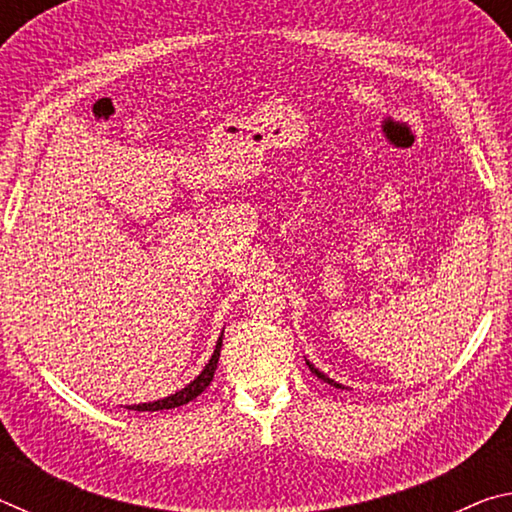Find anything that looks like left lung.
<instances>
[{"instance_id": "8db88e82", "label": "left lung", "mask_w": 512, "mask_h": 512, "mask_svg": "<svg viewBox=\"0 0 512 512\" xmlns=\"http://www.w3.org/2000/svg\"><path fill=\"white\" fill-rule=\"evenodd\" d=\"M307 366H309V370L311 372H314V375L318 377V379H323L325 381V384H329V386H334V388H343L341 384H336V381L334 379H329L327 375H325V372H320L316 366H314V363H311V361H307Z\"/></svg>"}]
</instances>
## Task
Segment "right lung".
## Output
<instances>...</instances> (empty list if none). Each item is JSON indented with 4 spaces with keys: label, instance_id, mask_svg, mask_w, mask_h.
<instances>
[{
    "label": "right lung",
    "instance_id": "right-lung-1",
    "mask_svg": "<svg viewBox=\"0 0 512 512\" xmlns=\"http://www.w3.org/2000/svg\"><path fill=\"white\" fill-rule=\"evenodd\" d=\"M221 345H223V334L219 336V341H216V348L212 359L207 361V366L203 368L201 375H198L194 381H189L185 388H180L169 397H162V400H155V402H146V404H133L128 406V409L133 411H164V409H176V406H183L187 402H192L194 397L201 395L207 386H210V381L214 377V370H216V363H219L221 357Z\"/></svg>",
    "mask_w": 512,
    "mask_h": 512
}]
</instances>
